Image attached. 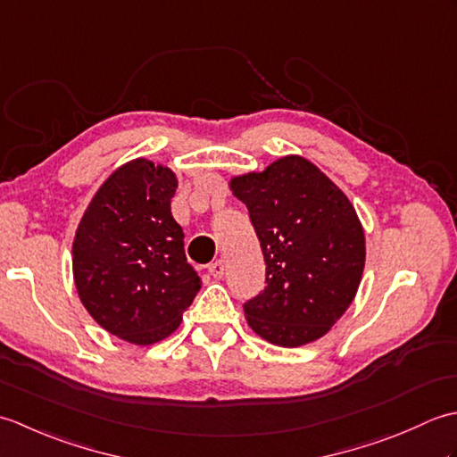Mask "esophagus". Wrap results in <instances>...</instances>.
<instances>
[{
	"label": "esophagus",
	"mask_w": 457,
	"mask_h": 457,
	"mask_svg": "<svg viewBox=\"0 0 457 457\" xmlns=\"http://www.w3.org/2000/svg\"><path fill=\"white\" fill-rule=\"evenodd\" d=\"M210 275L213 278H221L223 275H226V261H223V259L213 261V263L210 265Z\"/></svg>",
	"instance_id": "obj_1"
}]
</instances>
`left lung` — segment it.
Wrapping results in <instances>:
<instances>
[{
	"instance_id": "obj_1",
	"label": "left lung",
	"mask_w": 457,
	"mask_h": 457,
	"mask_svg": "<svg viewBox=\"0 0 457 457\" xmlns=\"http://www.w3.org/2000/svg\"><path fill=\"white\" fill-rule=\"evenodd\" d=\"M267 265V287L244 304L257 336L280 347L326 336L353 303L365 234L353 204L314 162L285 154L261 172L231 177Z\"/></svg>"
}]
</instances>
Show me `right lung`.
<instances>
[{
    "instance_id": "obj_1",
    "label": "right lung",
    "mask_w": 457,
    "mask_h": 457,
    "mask_svg": "<svg viewBox=\"0 0 457 457\" xmlns=\"http://www.w3.org/2000/svg\"><path fill=\"white\" fill-rule=\"evenodd\" d=\"M177 188L172 169L128 161L102 182L76 228L80 303L105 332L135 345L169 337L202 287L170 212Z\"/></svg>"
}]
</instances>
